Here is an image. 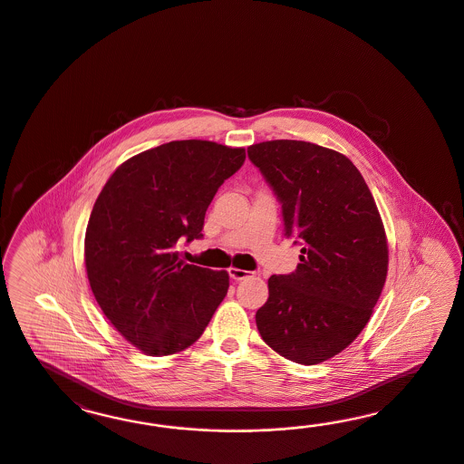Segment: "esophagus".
I'll list each match as a JSON object with an SVG mask.
<instances>
[{
  "instance_id": "34e87169",
  "label": "esophagus",
  "mask_w": 464,
  "mask_h": 464,
  "mask_svg": "<svg viewBox=\"0 0 464 464\" xmlns=\"http://www.w3.org/2000/svg\"><path fill=\"white\" fill-rule=\"evenodd\" d=\"M227 274H229V277H231V279H235V281H243V279H248V277H252L253 276V272L235 267L229 268V270H227Z\"/></svg>"
}]
</instances>
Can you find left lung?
<instances>
[{"mask_svg": "<svg viewBox=\"0 0 464 464\" xmlns=\"http://www.w3.org/2000/svg\"><path fill=\"white\" fill-rule=\"evenodd\" d=\"M282 204L284 235L301 245L295 272L268 279L256 328L270 349L320 364L362 332L388 274V243L374 197L347 156L306 140L248 148Z\"/></svg>", "mask_w": 464, "mask_h": 464, "instance_id": "left-lung-1", "label": "left lung"}]
</instances>
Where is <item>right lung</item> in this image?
Listing matches in <instances>:
<instances>
[{
	"instance_id": "1",
	"label": "right lung",
	"mask_w": 464,
	"mask_h": 464,
	"mask_svg": "<svg viewBox=\"0 0 464 464\" xmlns=\"http://www.w3.org/2000/svg\"><path fill=\"white\" fill-rule=\"evenodd\" d=\"M243 163V148L171 140L127 160L102 188L84 237L88 281L109 322L144 353L192 345L225 299L227 272L185 264L175 245L204 237L212 198Z\"/></svg>"
}]
</instances>
